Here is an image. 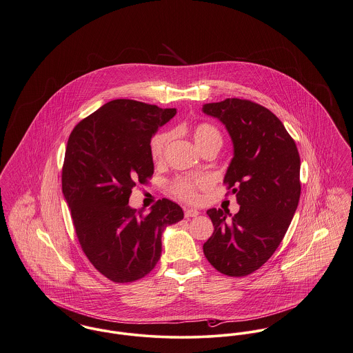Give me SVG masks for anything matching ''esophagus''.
<instances>
[{"instance_id":"34e87169","label":"esophagus","mask_w":353,"mask_h":353,"mask_svg":"<svg viewBox=\"0 0 353 353\" xmlns=\"http://www.w3.org/2000/svg\"><path fill=\"white\" fill-rule=\"evenodd\" d=\"M199 214H200V212L196 209H185V217H196Z\"/></svg>"}]
</instances>
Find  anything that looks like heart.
Wrapping results in <instances>:
<instances>
[{
	"label": "heart",
	"instance_id": "1",
	"mask_svg": "<svg viewBox=\"0 0 353 353\" xmlns=\"http://www.w3.org/2000/svg\"><path fill=\"white\" fill-rule=\"evenodd\" d=\"M192 137L200 150L207 146L214 145L221 148L223 145V134L213 124L209 123H199L192 126ZM170 133L163 130L156 133L150 140V156L156 164H161L165 160L166 150L170 143ZM209 185V179L207 177H176L169 183L170 193L185 201V203H197L200 200V189H204Z\"/></svg>",
	"mask_w": 353,
	"mask_h": 353
}]
</instances>
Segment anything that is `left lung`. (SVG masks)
I'll use <instances>...</instances> for the list:
<instances>
[{
  "mask_svg": "<svg viewBox=\"0 0 353 353\" xmlns=\"http://www.w3.org/2000/svg\"><path fill=\"white\" fill-rule=\"evenodd\" d=\"M203 110L232 137L234 156L224 184L240 204L229 220V212L208 210L214 232L204 254L223 274L248 276L270 260L290 227L301 193L300 154L285 126L263 105L227 99Z\"/></svg>",
  "mask_w": 353,
  "mask_h": 353,
  "instance_id": "obj_1",
  "label": "left lung"
}]
</instances>
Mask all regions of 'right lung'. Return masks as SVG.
I'll use <instances>...</instances> for the list:
<instances>
[{
	"label": "right lung",
	"instance_id": "obj_1",
	"mask_svg": "<svg viewBox=\"0 0 353 353\" xmlns=\"http://www.w3.org/2000/svg\"><path fill=\"white\" fill-rule=\"evenodd\" d=\"M174 114V108L113 100L69 136L63 197L85 256L114 283L150 273L161 256L163 230L184 219L180 205L168 199L157 200L148 214L128 205L132 189L152 179V136Z\"/></svg>",
	"mask_w": 353,
	"mask_h": 353
}]
</instances>
